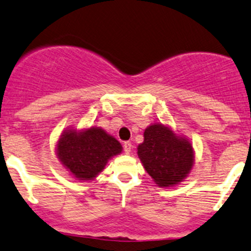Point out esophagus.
<instances>
[{
	"instance_id": "obj_1",
	"label": "esophagus",
	"mask_w": 251,
	"mask_h": 251,
	"mask_svg": "<svg viewBox=\"0 0 251 251\" xmlns=\"http://www.w3.org/2000/svg\"><path fill=\"white\" fill-rule=\"evenodd\" d=\"M131 150H132L131 142H125V143H124V151H125L126 153H130Z\"/></svg>"
}]
</instances>
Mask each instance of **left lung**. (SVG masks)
Returning <instances> with one entry per match:
<instances>
[{
	"instance_id": "obj_1",
	"label": "left lung",
	"mask_w": 251,
	"mask_h": 251,
	"mask_svg": "<svg viewBox=\"0 0 251 251\" xmlns=\"http://www.w3.org/2000/svg\"><path fill=\"white\" fill-rule=\"evenodd\" d=\"M137 150L143 167L158 187L182 182L194 164L191 142L158 123L145 128L144 142Z\"/></svg>"
}]
</instances>
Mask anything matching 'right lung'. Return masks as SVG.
Instances as JSON below:
<instances>
[{
  "label": "right lung",
  "mask_w": 251,
  "mask_h": 251,
  "mask_svg": "<svg viewBox=\"0 0 251 251\" xmlns=\"http://www.w3.org/2000/svg\"><path fill=\"white\" fill-rule=\"evenodd\" d=\"M123 151L114 137L101 127L65 130L57 143L60 163L81 181L93 180L106 167L108 159Z\"/></svg>",
  "instance_id": "obj_1"
}]
</instances>
